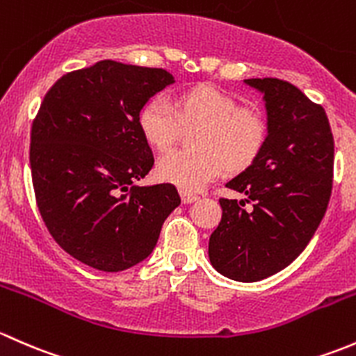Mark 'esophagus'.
<instances>
[{"label":"esophagus","mask_w":356,"mask_h":356,"mask_svg":"<svg viewBox=\"0 0 356 356\" xmlns=\"http://www.w3.org/2000/svg\"><path fill=\"white\" fill-rule=\"evenodd\" d=\"M179 195H181V202L183 204H193L199 200V195H195V193H190V192H179Z\"/></svg>","instance_id":"esophagus-1"}]
</instances>
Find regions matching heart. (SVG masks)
Here are the masks:
<instances>
[{
    "mask_svg": "<svg viewBox=\"0 0 356 356\" xmlns=\"http://www.w3.org/2000/svg\"><path fill=\"white\" fill-rule=\"evenodd\" d=\"M145 140L168 151L183 124H202L195 138L199 151H171L157 163V177L183 192H197L226 166L243 170L254 163L267 140V123L255 109L240 108L234 97L212 86L183 90L175 104L164 96L145 102L138 116Z\"/></svg>",
    "mask_w": 356,
    "mask_h": 356,
    "instance_id": "1",
    "label": "heart"
}]
</instances>
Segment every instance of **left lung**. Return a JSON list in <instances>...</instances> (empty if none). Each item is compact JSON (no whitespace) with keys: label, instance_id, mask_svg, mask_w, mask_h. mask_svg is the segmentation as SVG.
<instances>
[{"label":"left lung","instance_id":"8db88e82","mask_svg":"<svg viewBox=\"0 0 356 356\" xmlns=\"http://www.w3.org/2000/svg\"><path fill=\"white\" fill-rule=\"evenodd\" d=\"M264 96L267 140L226 183L245 200L219 199L222 218L209 259L222 276L254 283L289 266L312 240L332 190L334 140L324 108L280 79H247ZM252 202L250 211L243 209Z\"/></svg>","mask_w":356,"mask_h":356}]
</instances>
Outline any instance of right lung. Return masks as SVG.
<instances>
[{"instance_id": "1", "label": "right lung", "mask_w": 356, "mask_h": 356, "mask_svg": "<svg viewBox=\"0 0 356 356\" xmlns=\"http://www.w3.org/2000/svg\"><path fill=\"white\" fill-rule=\"evenodd\" d=\"M173 82L163 68L102 60L63 75L44 97L31 131L35 200L54 241L86 266H137L181 202L171 183L134 185L154 164L138 116Z\"/></svg>"}]
</instances>
